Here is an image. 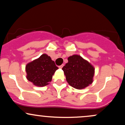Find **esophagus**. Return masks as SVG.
<instances>
[{
  "mask_svg": "<svg viewBox=\"0 0 125 125\" xmlns=\"http://www.w3.org/2000/svg\"><path fill=\"white\" fill-rule=\"evenodd\" d=\"M63 64H62V65L59 66V68L62 69V67H63Z\"/></svg>",
  "mask_w": 125,
  "mask_h": 125,
  "instance_id": "34e87169",
  "label": "esophagus"
}]
</instances>
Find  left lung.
<instances>
[{
    "instance_id": "left-lung-1",
    "label": "left lung",
    "mask_w": 125,
    "mask_h": 125,
    "mask_svg": "<svg viewBox=\"0 0 125 125\" xmlns=\"http://www.w3.org/2000/svg\"><path fill=\"white\" fill-rule=\"evenodd\" d=\"M67 59L68 62L62 68L67 83L77 89H82L92 84L94 73V66L77 54Z\"/></svg>"
}]
</instances>
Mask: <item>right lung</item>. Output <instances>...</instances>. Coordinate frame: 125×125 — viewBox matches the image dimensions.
<instances>
[{"instance_id":"right-lung-1","label":"right lung","mask_w":125,"mask_h":125,"mask_svg":"<svg viewBox=\"0 0 125 125\" xmlns=\"http://www.w3.org/2000/svg\"><path fill=\"white\" fill-rule=\"evenodd\" d=\"M58 67L46 54H42L37 59L26 66L27 79L37 86H44L51 82Z\"/></svg>"}]
</instances>
